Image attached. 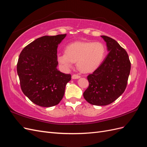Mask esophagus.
Listing matches in <instances>:
<instances>
[{
	"mask_svg": "<svg viewBox=\"0 0 147 147\" xmlns=\"http://www.w3.org/2000/svg\"><path fill=\"white\" fill-rule=\"evenodd\" d=\"M80 78V76L78 75H76V74H74L72 76V79H78Z\"/></svg>",
	"mask_w": 147,
	"mask_h": 147,
	"instance_id": "1",
	"label": "esophagus"
}]
</instances>
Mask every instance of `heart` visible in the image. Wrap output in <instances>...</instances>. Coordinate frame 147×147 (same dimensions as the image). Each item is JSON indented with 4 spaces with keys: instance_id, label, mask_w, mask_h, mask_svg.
Returning <instances> with one entry per match:
<instances>
[{
    "instance_id": "1",
    "label": "heart",
    "mask_w": 147,
    "mask_h": 147,
    "mask_svg": "<svg viewBox=\"0 0 147 147\" xmlns=\"http://www.w3.org/2000/svg\"><path fill=\"white\" fill-rule=\"evenodd\" d=\"M105 55L106 48L101 42L77 41L67 45L65 53L57 54V59L64 69L72 68L77 63L81 72L91 73L99 67Z\"/></svg>"
}]
</instances>
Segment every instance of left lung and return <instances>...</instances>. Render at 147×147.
Instances as JSON below:
<instances>
[{
	"label": "left lung",
	"instance_id": "left-lung-1",
	"mask_svg": "<svg viewBox=\"0 0 147 147\" xmlns=\"http://www.w3.org/2000/svg\"><path fill=\"white\" fill-rule=\"evenodd\" d=\"M101 37L109 53L99 67L88 76L90 84L83 97L92 105L103 106L112 103L124 92L131 63L127 52L116 40L105 35Z\"/></svg>",
	"mask_w": 147,
	"mask_h": 147
}]
</instances>
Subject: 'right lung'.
<instances>
[{"mask_svg": "<svg viewBox=\"0 0 147 147\" xmlns=\"http://www.w3.org/2000/svg\"><path fill=\"white\" fill-rule=\"evenodd\" d=\"M66 34L45 35L21 52L17 73L22 91L35 104L43 107L57 105L63 99L70 74L57 69V48Z\"/></svg>", "mask_w": 147, "mask_h": 147, "instance_id": "add662e5", "label": "right lung"}]
</instances>
